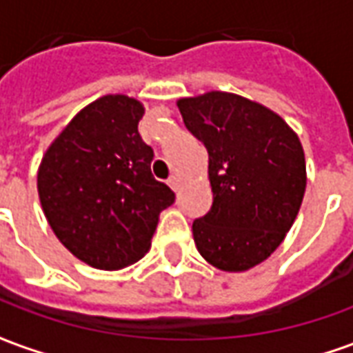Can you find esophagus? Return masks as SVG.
Returning <instances> with one entry per match:
<instances>
[{"mask_svg": "<svg viewBox=\"0 0 353 353\" xmlns=\"http://www.w3.org/2000/svg\"><path fill=\"white\" fill-rule=\"evenodd\" d=\"M168 185L170 187H172V189H174V191H179V187H181V179H179V177L177 176H172L168 179Z\"/></svg>", "mask_w": 353, "mask_h": 353, "instance_id": "1", "label": "esophagus"}]
</instances>
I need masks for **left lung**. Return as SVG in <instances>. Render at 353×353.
<instances>
[{
	"label": "left lung",
	"instance_id": "1",
	"mask_svg": "<svg viewBox=\"0 0 353 353\" xmlns=\"http://www.w3.org/2000/svg\"><path fill=\"white\" fill-rule=\"evenodd\" d=\"M185 126L208 151L212 210L192 223L196 250L223 272H245L272 255L306 191L296 132L276 111L240 94L179 98Z\"/></svg>",
	"mask_w": 353,
	"mask_h": 353
}]
</instances>
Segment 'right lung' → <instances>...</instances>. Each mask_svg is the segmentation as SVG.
<instances>
[{
    "mask_svg": "<svg viewBox=\"0 0 353 353\" xmlns=\"http://www.w3.org/2000/svg\"><path fill=\"white\" fill-rule=\"evenodd\" d=\"M143 103L108 94L73 117L43 154L37 194L68 252L100 270L134 265L151 248L176 194L151 174L153 149L138 123Z\"/></svg>",
    "mask_w": 353,
    "mask_h": 353,
    "instance_id": "add662e5",
    "label": "right lung"
}]
</instances>
